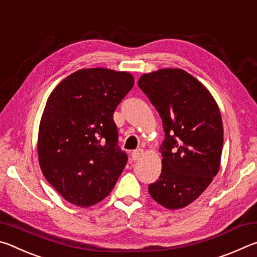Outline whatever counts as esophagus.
<instances>
[{
	"label": "esophagus",
	"mask_w": 257,
	"mask_h": 257,
	"mask_svg": "<svg viewBox=\"0 0 257 257\" xmlns=\"http://www.w3.org/2000/svg\"><path fill=\"white\" fill-rule=\"evenodd\" d=\"M143 154H144V150H142V149L135 150V151L132 152V158H133L134 160H138Z\"/></svg>",
	"instance_id": "esophagus-1"
}]
</instances>
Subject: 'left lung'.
Instances as JSON below:
<instances>
[{
	"instance_id": "8db88e82",
	"label": "left lung",
	"mask_w": 257,
	"mask_h": 257,
	"mask_svg": "<svg viewBox=\"0 0 257 257\" xmlns=\"http://www.w3.org/2000/svg\"><path fill=\"white\" fill-rule=\"evenodd\" d=\"M142 89L162 119V171L149 186L161 205L178 210L194 202L216 176L223 146L221 113L211 93L181 69L143 75Z\"/></svg>"
}]
</instances>
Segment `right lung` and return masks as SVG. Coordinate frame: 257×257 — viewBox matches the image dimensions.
Instances as JSON below:
<instances>
[{
  "label": "right lung",
  "instance_id": "right-lung-1",
  "mask_svg": "<svg viewBox=\"0 0 257 257\" xmlns=\"http://www.w3.org/2000/svg\"><path fill=\"white\" fill-rule=\"evenodd\" d=\"M134 86L128 72L82 69L51 93L38 133L46 180L68 202L90 206L105 198L127 164L113 113Z\"/></svg>",
  "mask_w": 257,
  "mask_h": 257
}]
</instances>
